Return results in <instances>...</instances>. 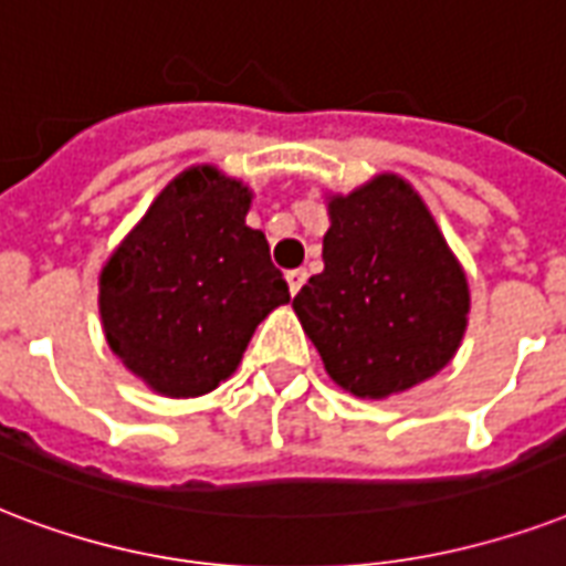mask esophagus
<instances>
[{"instance_id":"1","label":"esophagus","mask_w":566,"mask_h":566,"mask_svg":"<svg viewBox=\"0 0 566 566\" xmlns=\"http://www.w3.org/2000/svg\"><path fill=\"white\" fill-rule=\"evenodd\" d=\"M284 279H287V291H291V296H296L302 284H305V279H308V273H305V270H291Z\"/></svg>"}]
</instances>
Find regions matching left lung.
Listing matches in <instances>:
<instances>
[{"instance_id":"left-lung-1","label":"left lung","mask_w":566,"mask_h":566,"mask_svg":"<svg viewBox=\"0 0 566 566\" xmlns=\"http://www.w3.org/2000/svg\"><path fill=\"white\" fill-rule=\"evenodd\" d=\"M323 273L293 312L323 368L356 398L382 400L437 377L469 326V282L409 180L377 175L326 196Z\"/></svg>"}]
</instances>
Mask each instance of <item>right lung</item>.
I'll list each match as a JSON object with an SVG mask.
<instances>
[{
  "instance_id": "right-lung-1",
  "label": "right lung",
  "mask_w": 566,
  "mask_h": 566,
  "mask_svg": "<svg viewBox=\"0 0 566 566\" xmlns=\"http://www.w3.org/2000/svg\"><path fill=\"white\" fill-rule=\"evenodd\" d=\"M252 189L189 166L101 270L103 335L124 368L166 398L226 382L258 323L291 302L264 231L245 226Z\"/></svg>"
}]
</instances>
